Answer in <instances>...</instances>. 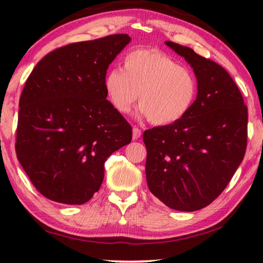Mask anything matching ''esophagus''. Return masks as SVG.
<instances>
[{
  "label": "esophagus",
  "mask_w": 263,
  "mask_h": 263,
  "mask_svg": "<svg viewBox=\"0 0 263 263\" xmlns=\"http://www.w3.org/2000/svg\"><path fill=\"white\" fill-rule=\"evenodd\" d=\"M141 136V130L140 128H138L137 126H135L133 127V133H132V138L133 139H138V138H139Z\"/></svg>",
  "instance_id": "34e87169"
}]
</instances>
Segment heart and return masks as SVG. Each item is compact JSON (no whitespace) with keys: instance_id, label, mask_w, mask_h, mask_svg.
<instances>
[{"instance_id":"1","label":"heart","mask_w":263,"mask_h":263,"mask_svg":"<svg viewBox=\"0 0 263 263\" xmlns=\"http://www.w3.org/2000/svg\"><path fill=\"white\" fill-rule=\"evenodd\" d=\"M114 108L128 114L139 97L141 114L154 125L181 121L193 108L198 80L188 67L157 50L138 48L124 57L123 72L111 69L104 78Z\"/></svg>"}]
</instances>
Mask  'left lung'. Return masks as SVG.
I'll return each instance as SVG.
<instances>
[{"mask_svg":"<svg viewBox=\"0 0 263 263\" xmlns=\"http://www.w3.org/2000/svg\"><path fill=\"white\" fill-rule=\"evenodd\" d=\"M198 80L193 108L181 121L146 130L148 189L168 208L208 206L230 183L245 157L248 111L237 84L215 61L173 42Z\"/></svg>","mask_w":263,"mask_h":263,"instance_id":"obj_1","label":"left lung"}]
</instances>
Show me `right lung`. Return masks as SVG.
<instances>
[{
  "instance_id": "1",
  "label": "right lung",
  "mask_w": 263,
  "mask_h": 263,
  "mask_svg": "<svg viewBox=\"0 0 263 263\" xmlns=\"http://www.w3.org/2000/svg\"><path fill=\"white\" fill-rule=\"evenodd\" d=\"M130 41L119 33L59 47L26 80L16 154L35 189L51 201L88 202L103 182L105 160L131 142L132 127L104 88L106 69Z\"/></svg>"
}]
</instances>
